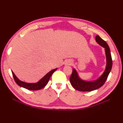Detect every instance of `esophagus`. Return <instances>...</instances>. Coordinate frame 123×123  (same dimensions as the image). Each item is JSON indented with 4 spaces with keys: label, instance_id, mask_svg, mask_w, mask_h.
<instances>
[{
    "label": "esophagus",
    "instance_id": "1",
    "mask_svg": "<svg viewBox=\"0 0 123 123\" xmlns=\"http://www.w3.org/2000/svg\"><path fill=\"white\" fill-rule=\"evenodd\" d=\"M72 64L73 62L72 61H70V60H67L66 62V64H67V65H72Z\"/></svg>",
    "mask_w": 123,
    "mask_h": 123
}]
</instances>
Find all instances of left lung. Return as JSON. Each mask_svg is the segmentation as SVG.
Returning <instances> with one entry per match:
<instances>
[{
    "instance_id": "1",
    "label": "left lung",
    "mask_w": 123,
    "mask_h": 123,
    "mask_svg": "<svg viewBox=\"0 0 123 123\" xmlns=\"http://www.w3.org/2000/svg\"><path fill=\"white\" fill-rule=\"evenodd\" d=\"M95 41L102 47L105 48L107 59L106 68V69L103 74L98 80L92 82L82 80L81 79L79 78L76 70L73 69L69 80L72 86L78 91L82 92H90L99 88L105 84L111 70L112 60L109 45L107 44V43L99 36H96Z\"/></svg>"
}]
</instances>
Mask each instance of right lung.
<instances>
[{
    "instance_id": "add662e5",
    "label": "right lung",
    "mask_w": 123,
    "mask_h": 123,
    "mask_svg": "<svg viewBox=\"0 0 123 123\" xmlns=\"http://www.w3.org/2000/svg\"><path fill=\"white\" fill-rule=\"evenodd\" d=\"M56 69H55L51 70L50 72H49L48 73L45 75L42 79H41L38 82L34 83V84H30V83H26L23 82L17 78L13 72H12V73L14 81H15V82L18 85H19L20 87H24V88L27 89H29V90L36 91L43 88V87L45 86V85H46L48 84V82H49V80L50 78L51 75L53 74V73Z\"/></svg>"
}]
</instances>
